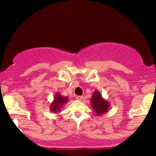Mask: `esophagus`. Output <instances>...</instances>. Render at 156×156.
Segmentation results:
<instances>
[{"instance_id":"esophagus-1","label":"esophagus","mask_w":156,"mask_h":156,"mask_svg":"<svg viewBox=\"0 0 156 156\" xmlns=\"http://www.w3.org/2000/svg\"><path fill=\"white\" fill-rule=\"evenodd\" d=\"M76 99L78 100V101H81V100H83V97L78 95V96H76Z\"/></svg>"}]
</instances>
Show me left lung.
Wrapping results in <instances>:
<instances>
[{
	"mask_svg": "<svg viewBox=\"0 0 156 156\" xmlns=\"http://www.w3.org/2000/svg\"><path fill=\"white\" fill-rule=\"evenodd\" d=\"M90 103L93 111L98 117H101L105 113L108 112L110 108V103L102 97L101 93L98 90L94 91L92 93Z\"/></svg>",
	"mask_w": 156,
	"mask_h": 156,
	"instance_id": "obj_1",
	"label": "left lung"
}]
</instances>
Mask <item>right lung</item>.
I'll list each match as a JSON object with an SVG mask.
<instances>
[{
  "label": "right lung",
  "instance_id": "1",
  "mask_svg": "<svg viewBox=\"0 0 156 156\" xmlns=\"http://www.w3.org/2000/svg\"><path fill=\"white\" fill-rule=\"evenodd\" d=\"M69 101L68 97L62 96L60 93H55L53 101L50 105V110L55 114H58L62 111V107Z\"/></svg>",
  "mask_w": 156,
  "mask_h": 156
}]
</instances>
